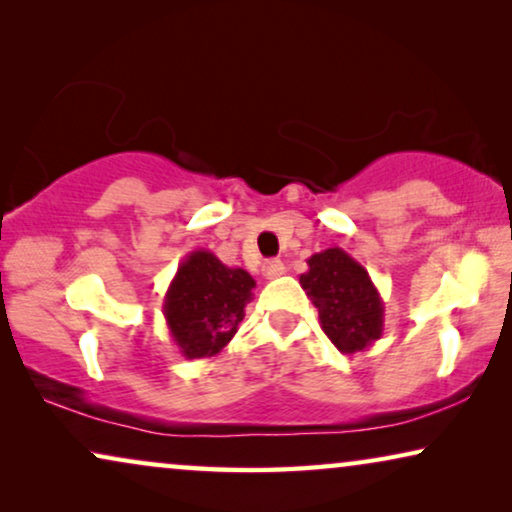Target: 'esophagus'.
Returning a JSON list of instances; mask_svg holds the SVG:
<instances>
[{"instance_id":"1","label":"esophagus","mask_w":512,"mask_h":512,"mask_svg":"<svg viewBox=\"0 0 512 512\" xmlns=\"http://www.w3.org/2000/svg\"><path fill=\"white\" fill-rule=\"evenodd\" d=\"M284 272H286V265L282 261H268L263 265L265 279H277V277H282Z\"/></svg>"}]
</instances>
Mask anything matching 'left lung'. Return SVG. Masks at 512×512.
<instances>
[{
	"label": "left lung",
	"instance_id": "1",
	"mask_svg": "<svg viewBox=\"0 0 512 512\" xmlns=\"http://www.w3.org/2000/svg\"><path fill=\"white\" fill-rule=\"evenodd\" d=\"M300 286L319 310L321 331L342 354H356L382 338L384 303L368 270L345 249L331 247L307 258Z\"/></svg>",
	"mask_w": 512,
	"mask_h": 512
}]
</instances>
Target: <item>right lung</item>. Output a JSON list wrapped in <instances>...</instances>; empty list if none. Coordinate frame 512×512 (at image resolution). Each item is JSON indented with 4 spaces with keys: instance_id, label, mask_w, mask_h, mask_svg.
<instances>
[{
    "instance_id": "right-lung-1",
    "label": "right lung",
    "mask_w": 512,
    "mask_h": 512,
    "mask_svg": "<svg viewBox=\"0 0 512 512\" xmlns=\"http://www.w3.org/2000/svg\"><path fill=\"white\" fill-rule=\"evenodd\" d=\"M256 282L228 268L212 251H191L165 293L163 314L174 345L186 359H209L233 340Z\"/></svg>"
}]
</instances>
